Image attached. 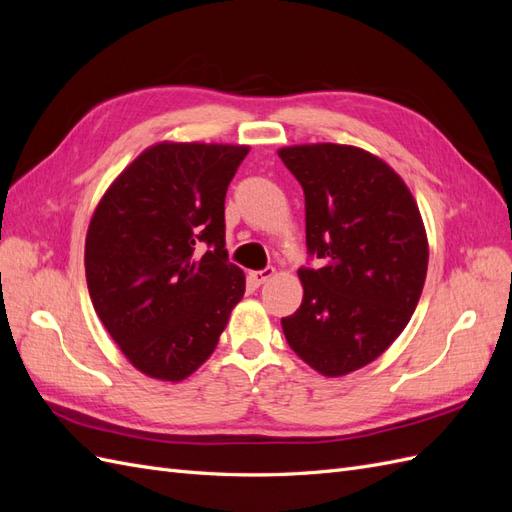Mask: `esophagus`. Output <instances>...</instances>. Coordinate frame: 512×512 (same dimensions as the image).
<instances>
[{
    "mask_svg": "<svg viewBox=\"0 0 512 512\" xmlns=\"http://www.w3.org/2000/svg\"><path fill=\"white\" fill-rule=\"evenodd\" d=\"M273 275H275V269H273V267H267V269H262V271H250V273H247V277H250V282L256 284V286L269 282Z\"/></svg>",
    "mask_w": 512,
    "mask_h": 512,
    "instance_id": "1",
    "label": "esophagus"
}]
</instances>
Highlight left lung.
Returning <instances> with one entry per match:
<instances>
[{
	"label": "left lung",
	"instance_id": "1",
	"mask_svg": "<svg viewBox=\"0 0 512 512\" xmlns=\"http://www.w3.org/2000/svg\"><path fill=\"white\" fill-rule=\"evenodd\" d=\"M305 194V237L320 269H299L288 346L327 378L376 361L406 329L425 286L429 243L408 185L382 158L337 143L277 151Z\"/></svg>",
	"mask_w": 512,
	"mask_h": 512
}]
</instances>
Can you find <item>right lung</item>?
Here are the masks:
<instances>
[{
    "instance_id": "right-lung-1",
    "label": "right lung",
    "mask_w": 512,
    "mask_h": 512,
    "mask_svg": "<svg viewBox=\"0 0 512 512\" xmlns=\"http://www.w3.org/2000/svg\"><path fill=\"white\" fill-rule=\"evenodd\" d=\"M247 145L147 147L91 215V303L141 374L181 382L213 354L245 275L228 262L224 198Z\"/></svg>"
}]
</instances>
